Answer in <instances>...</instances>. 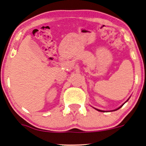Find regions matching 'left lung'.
I'll list each match as a JSON object with an SVG mask.
<instances>
[{
  "label": "left lung",
  "mask_w": 146,
  "mask_h": 146,
  "mask_svg": "<svg viewBox=\"0 0 146 146\" xmlns=\"http://www.w3.org/2000/svg\"><path fill=\"white\" fill-rule=\"evenodd\" d=\"M128 100H127V101H128ZM124 105V104H123V105H122L121 106H120V107L119 108H117V109H116V110H118V109H120V108H121L122 107V106H123ZM97 110H98V111H103V110H98V109H96Z\"/></svg>",
  "instance_id": "left-lung-1"
}]
</instances>
